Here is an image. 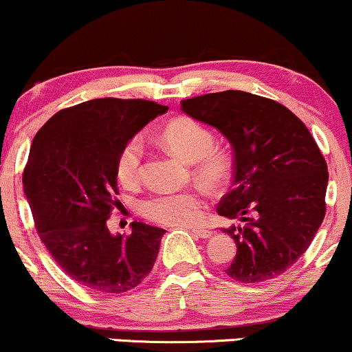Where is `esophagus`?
Instances as JSON below:
<instances>
[{"label":"esophagus","instance_id":"obj_1","mask_svg":"<svg viewBox=\"0 0 352 352\" xmlns=\"http://www.w3.org/2000/svg\"><path fill=\"white\" fill-rule=\"evenodd\" d=\"M192 233L197 238H210V236H212V232H210V230H207V228H193Z\"/></svg>","mask_w":352,"mask_h":352}]
</instances>
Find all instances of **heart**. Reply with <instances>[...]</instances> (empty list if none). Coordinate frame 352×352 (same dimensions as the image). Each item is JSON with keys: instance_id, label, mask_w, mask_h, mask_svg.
I'll list each match as a JSON object with an SVG mask.
<instances>
[{"instance_id": "obj_1", "label": "heart", "mask_w": 352, "mask_h": 352, "mask_svg": "<svg viewBox=\"0 0 352 352\" xmlns=\"http://www.w3.org/2000/svg\"><path fill=\"white\" fill-rule=\"evenodd\" d=\"M160 142L168 152L193 164L197 179L210 187L223 184L230 170L228 157L215 151V137L205 125L190 117H179L160 132ZM144 145L139 137L129 140L117 157V179L124 187H135L142 175ZM205 200L195 190L157 193L142 204V213L148 220L168 227H188L200 220Z\"/></svg>"}]
</instances>
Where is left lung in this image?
Returning <instances> with one entry per match:
<instances>
[{
  "instance_id": "obj_1",
  "label": "left lung",
  "mask_w": 352,
  "mask_h": 352,
  "mask_svg": "<svg viewBox=\"0 0 352 352\" xmlns=\"http://www.w3.org/2000/svg\"><path fill=\"white\" fill-rule=\"evenodd\" d=\"M182 111L218 129L233 148L232 190L218 215L236 221L228 276L272 280L308 250L324 218L328 165L308 127L276 100L223 91L182 100Z\"/></svg>"
}]
</instances>
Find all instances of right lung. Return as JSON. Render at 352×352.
Here are the masks:
<instances>
[{
    "instance_id": "obj_1",
    "label": "right lung",
    "mask_w": 352,
    "mask_h": 352,
    "mask_svg": "<svg viewBox=\"0 0 352 352\" xmlns=\"http://www.w3.org/2000/svg\"><path fill=\"white\" fill-rule=\"evenodd\" d=\"M167 106L142 99H92L59 111L39 129L23 173L38 235L56 263L84 288L117 294L153 268L165 230L134 221L112 235L117 157Z\"/></svg>"
}]
</instances>
